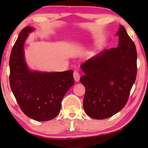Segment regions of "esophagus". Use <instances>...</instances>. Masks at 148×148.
<instances>
[{
    "label": "esophagus",
    "instance_id": "obj_1",
    "mask_svg": "<svg viewBox=\"0 0 148 148\" xmlns=\"http://www.w3.org/2000/svg\"><path fill=\"white\" fill-rule=\"evenodd\" d=\"M73 76H74L75 81H76V82H77V81H79V78H80V75H79V74L78 73L77 71H74V72Z\"/></svg>",
    "mask_w": 148,
    "mask_h": 148
}]
</instances>
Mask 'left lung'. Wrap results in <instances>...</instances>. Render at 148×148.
<instances>
[{
  "label": "left lung",
  "mask_w": 148,
  "mask_h": 148,
  "mask_svg": "<svg viewBox=\"0 0 148 148\" xmlns=\"http://www.w3.org/2000/svg\"><path fill=\"white\" fill-rule=\"evenodd\" d=\"M117 48L107 49L81 64L85 87L83 108L90 117L108 118L126 105L137 75V51L123 26L116 33Z\"/></svg>",
  "instance_id": "8db88e82"
}]
</instances>
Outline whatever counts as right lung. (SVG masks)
I'll use <instances>...</instances> for the list:
<instances>
[{
  "mask_svg": "<svg viewBox=\"0 0 148 148\" xmlns=\"http://www.w3.org/2000/svg\"><path fill=\"white\" fill-rule=\"evenodd\" d=\"M34 30L32 27L22 30L12 49L9 59L11 88L21 111L39 121L55 118L60 111L63 97L73 85V71L41 72L28 67L24 45Z\"/></svg>",
  "mask_w": 148,
  "mask_h": 148,
  "instance_id": "add662e5",
  "label": "right lung"
}]
</instances>
